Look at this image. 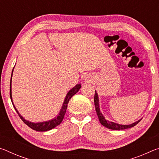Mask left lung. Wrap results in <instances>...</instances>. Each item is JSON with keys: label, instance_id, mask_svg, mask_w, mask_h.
<instances>
[{"label": "left lung", "instance_id": "8db88e82", "mask_svg": "<svg viewBox=\"0 0 159 159\" xmlns=\"http://www.w3.org/2000/svg\"><path fill=\"white\" fill-rule=\"evenodd\" d=\"M94 102H95V110L97 112V114L98 116V118L99 120V122L101 123L102 125H104V127H106L109 129H111V130H125V129H128L132 127H134V125L138 124V123L140 121V120H139L138 121H136L135 123H132L130 125H120L118 123H115L114 122L109 121L107 120L103 115L101 114L100 111H99V99H98V95L97 93L95 92V97H94Z\"/></svg>", "mask_w": 159, "mask_h": 159}]
</instances>
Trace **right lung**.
<instances>
[{
    "label": "right lung",
    "mask_w": 159,
    "mask_h": 159,
    "mask_svg": "<svg viewBox=\"0 0 159 159\" xmlns=\"http://www.w3.org/2000/svg\"><path fill=\"white\" fill-rule=\"evenodd\" d=\"M13 71V70H12ZM12 75H11V80H12ZM11 80H10V99H11L12 100V93H11ZM81 87V85L80 84H78L76 86H75L74 88H72L71 90H69V92L67 93V95L66 96V98H65V100L64 102V104H63V106L61 107V109L60 110V112L59 115L57 116V117L55 118H54V119L49 120V121H45V122H42V123H31V122H29L28 120H25V118H24L21 116L19 114L17 109L15 108V107L14 106V104H13V106L15 107V109L16 110V111L19 115V116L20 117V118L21 120H22V121L25 123L26 125H27L29 127H30L31 129H33L34 130H36V131H41V132H44V131H48V130H50L51 129H52L54 128H55L56 126H57L58 125H60V123L62 121L63 118L64 117V115H65V113L66 111V109H67V105H68V103L70 100V99H71L72 97H73L75 94H76L78 91L79 90V89Z\"/></svg>",
    "instance_id": "right-lung-1"
}]
</instances>
